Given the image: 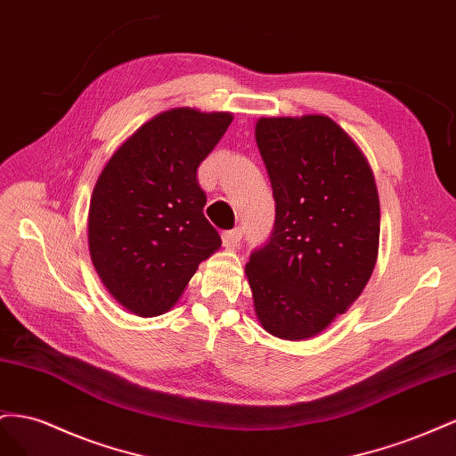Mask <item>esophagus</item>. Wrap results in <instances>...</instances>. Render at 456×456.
<instances>
[{
	"label": "esophagus",
	"mask_w": 456,
	"mask_h": 456,
	"mask_svg": "<svg viewBox=\"0 0 456 456\" xmlns=\"http://www.w3.org/2000/svg\"><path fill=\"white\" fill-rule=\"evenodd\" d=\"M242 237H244V232H242L240 227L225 231L224 232V244L227 246V248H237V246L242 242Z\"/></svg>",
	"instance_id": "esophagus-1"
}]
</instances>
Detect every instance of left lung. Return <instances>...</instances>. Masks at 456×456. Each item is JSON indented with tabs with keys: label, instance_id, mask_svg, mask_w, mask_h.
I'll return each instance as SVG.
<instances>
[{
	"label": "left lung",
	"instance_id": "1",
	"mask_svg": "<svg viewBox=\"0 0 456 456\" xmlns=\"http://www.w3.org/2000/svg\"><path fill=\"white\" fill-rule=\"evenodd\" d=\"M275 199L269 240L246 264L256 315L284 340L324 330L365 289L379 256L380 202L365 156L329 116L256 124Z\"/></svg>",
	"mask_w": 456,
	"mask_h": 456
}]
</instances>
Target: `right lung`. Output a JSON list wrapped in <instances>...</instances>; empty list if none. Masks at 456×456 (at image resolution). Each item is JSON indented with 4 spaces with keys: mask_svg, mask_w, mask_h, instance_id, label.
<instances>
[{
    "mask_svg": "<svg viewBox=\"0 0 456 456\" xmlns=\"http://www.w3.org/2000/svg\"><path fill=\"white\" fill-rule=\"evenodd\" d=\"M231 122L229 112H162L114 152L97 179L87 219L91 262L114 300L141 317L170 309L221 246L202 212L197 170Z\"/></svg>",
    "mask_w": 456,
    "mask_h": 456,
    "instance_id": "right-lung-1",
    "label": "right lung"
}]
</instances>
